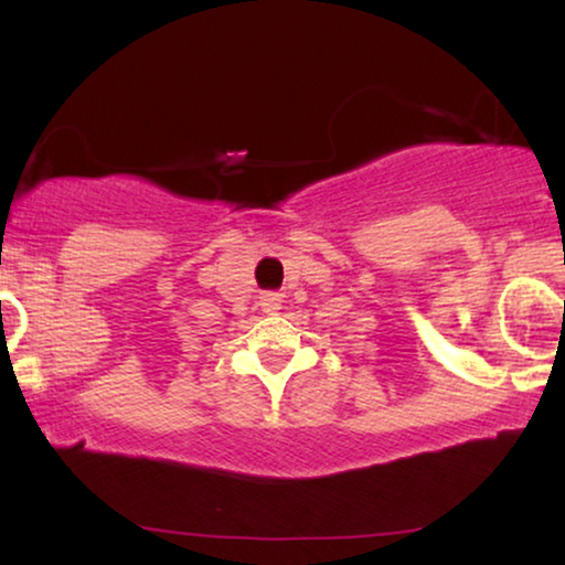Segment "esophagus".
<instances>
[{
  "label": "esophagus",
  "mask_w": 565,
  "mask_h": 565,
  "mask_svg": "<svg viewBox=\"0 0 565 565\" xmlns=\"http://www.w3.org/2000/svg\"><path fill=\"white\" fill-rule=\"evenodd\" d=\"M259 306L265 313H277L282 308V296L280 292H265L259 300Z\"/></svg>",
  "instance_id": "1"
}]
</instances>
